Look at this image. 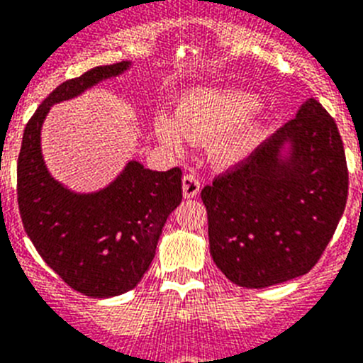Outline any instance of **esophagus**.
<instances>
[{
    "label": "esophagus",
    "instance_id": "34e87169",
    "mask_svg": "<svg viewBox=\"0 0 363 363\" xmlns=\"http://www.w3.org/2000/svg\"><path fill=\"white\" fill-rule=\"evenodd\" d=\"M201 191V182L199 179L195 177L194 173H188L182 177V194H184L186 199H194L197 197Z\"/></svg>",
    "mask_w": 363,
    "mask_h": 363
}]
</instances>
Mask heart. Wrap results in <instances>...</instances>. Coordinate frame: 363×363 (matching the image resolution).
Returning a JSON list of instances; mask_svg holds the SVG:
<instances>
[{
    "label": "heart",
    "mask_w": 363,
    "mask_h": 363,
    "mask_svg": "<svg viewBox=\"0 0 363 363\" xmlns=\"http://www.w3.org/2000/svg\"><path fill=\"white\" fill-rule=\"evenodd\" d=\"M261 107L256 94L241 89H195L177 107V118L157 115L155 135L169 150H182L186 138L210 140L216 162L234 166L250 157L257 129L245 124Z\"/></svg>",
    "instance_id": "1"
}]
</instances>
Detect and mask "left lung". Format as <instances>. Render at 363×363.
<instances>
[{"label":"left lung","instance_id":"left-lung-1","mask_svg":"<svg viewBox=\"0 0 363 363\" xmlns=\"http://www.w3.org/2000/svg\"><path fill=\"white\" fill-rule=\"evenodd\" d=\"M347 188L336 122L307 99L296 118L201 191L217 269L247 289L307 274L338 226Z\"/></svg>","mask_w":363,"mask_h":363}]
</instances>
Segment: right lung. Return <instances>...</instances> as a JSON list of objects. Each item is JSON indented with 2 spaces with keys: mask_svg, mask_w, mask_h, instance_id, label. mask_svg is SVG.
Returning a JSON list of instances; mask_svg holds the SVG:
<instances>
[{
  "mask_svg": "<svg viewBox=\"0 0 363 363\" xmlns=\"http://www.w3.org/2000/svg\"><path fill=\"white\" fill-rule=\"evenodd\" d=\"M131 67L133 62L102 65L60 84L25 128L18 157V206L25 232L50 269L89 298L121 296L140 283L166 219L182 201V172H153L133 159L104 188L71 190L47 168L42 128L50 107Z\"/></svg>",
  "mask_w": 363,
  "mask_h": 363,
  "instance_id": "add662e5",
  "label": "right lung"
}]
</instances>
